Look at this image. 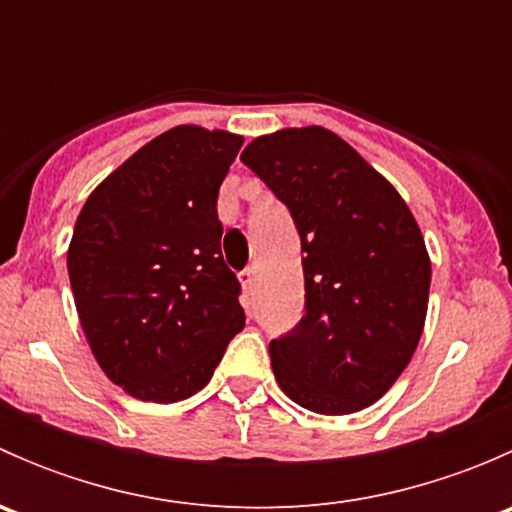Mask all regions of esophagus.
<instances>
[{
	"instance_id": "obj_1",
	"label": "esophagus",
	"mask_w": 512,
	"mask_h": 512,
	"mask_svg": "<svg viewBox=\"0 0 512 512\" xmlns=\"http://www.w3.org/2000/svg\"><path fill=\"white\" fill-rule=\"evenodd\" d=\"M255 280H257V272L252 270V267H247V270L240 272V282L247 292H252V289H255Z\"/></svg>"
}]
</instances>
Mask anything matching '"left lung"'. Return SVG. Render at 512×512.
<instances>
[{
	"label": "left lung",
	"instance_id": "8db88e82",
	"mask_svg": "<svg viewBox=\"0 0 512 512\" xmlns=\"http://www.w3.org/2000/svg\"><path fill=\"white\" fill-rule=\"evenodd\" d=\"M240 160L287 205L304 252L307 312L270 342L277 384L314 414L366 409L421 339L431 287L421 227L394 185L322 126L255 138Z\"/></svg>",
	"mask_w": 512,
	"mask_h": 512
}]
</instances>
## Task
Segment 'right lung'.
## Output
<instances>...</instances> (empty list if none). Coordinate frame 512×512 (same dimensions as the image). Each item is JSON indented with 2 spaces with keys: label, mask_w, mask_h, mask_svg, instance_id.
Instances as JSON below:
<instances>
[{
  "label": "right lung",
  "mask_w": 512,
  "mask_h": 512,
  "mask_svg": "<svg viewBox=\"0 0 512 512\" xmlns=\"http://www.w3.org/2000/svg\"><path fill=\"white\" fill-rule=\"evenodd\" d=\"M242 136L175 126L89 195L69 245L76 312L103 374L133 399L203 389L245 327L218 193Z\"/></svg>",
  "instance_id": "right-lung-1"
}]
</instances>
